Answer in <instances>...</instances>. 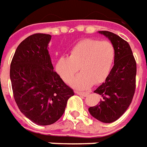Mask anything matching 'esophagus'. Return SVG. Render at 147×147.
<instances>
[{"mask_svg": "<svg viewBox=\"0 0 147 147\" xmlns=\"http://www.w3.org/2000/svg\"><path fill=\"white\" fill-rule=\"evenodd\" d=\"M76 93L77 94H79V95L83 96H86L89 95V92H81V91H77Z\"/></svg>", "mask_w": 147, "mask_h": 147, "instance_id": "esophagus-1", "label": "esophagus"}]
</instances>
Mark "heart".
I'll return each instance as SVG.
<instances>
[{"mask_svg": "<svg viewBox=\"0 0 147 147\" xmlns=\"http://www.w3.org/2000/svg\"><path fill=\"white\" fill-rule=\"evenodd\" d=\"M115 51L107 40L86 39L71 49L68 57H59L55 69L61 79L70 83L80 69L83 71L74 81L73 86L86 89L93 83H101L109 76L115 61Z\"/></svg>", "mask_w": 147, "mask_h": 147, "instance_id": "obj_1", "label": "heart"}]
</instances>
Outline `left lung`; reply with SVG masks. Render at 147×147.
Listing matches in <instances>:
<instances>
[{
	"mask_svg": "<svg viewBox=\"0 0 147 147\" xmlns=\"http://www.w3.org/2000/svg\"><path fill=\"white\" fill-rule=\"evenodd\" d=\"M115 47L114 66L105 82L94 91L101 95L99 104L89 108L90 115L104 123L118 120L131 104L135 90L136 62L129 43L109 31H99Z\"/></svg>",
	"mask_w": 147,
	"mask_h": 147,
	"instance_id": "obj_1",
	"label": "left lung"
}]
</instances>
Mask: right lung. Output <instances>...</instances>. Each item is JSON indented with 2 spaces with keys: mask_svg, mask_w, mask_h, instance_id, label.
<instances>
[{
  "mask_svg": "<svg viewBox=\"0 0 147 147\" xmlns=\"http://www.w3.org/2000/svg\"><path fill=\"white\" fill-rule=\"evenodd\" d=\"M51 36L35 33L16 49L10 67L13 95L26 118L39 125L56 122L75 94L54 70L47 47Z\"/></svg>",
  "mask_w": 147,
  "mask_h": 147,
  "instance_id": "1",
  "label": "right lung"
}]
</instances>
